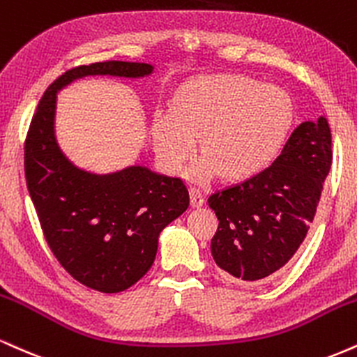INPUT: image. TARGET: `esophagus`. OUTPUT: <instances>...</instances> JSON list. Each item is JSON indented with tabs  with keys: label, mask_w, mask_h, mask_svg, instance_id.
I'll use <instances>...</instances> for the list:
<instances>
[{
	"label": "esophagus",
	"mask_w": 357,
	"mask_h": 357,
	"mask_svg": "<svg viewBox=\"0 0 357 357\" xmlns=\"http://www.w3.org/2000/svg\"><path fill=\"white\" fill-rule=\"evenodd\" d=\"M190 195H191V204L195 206V208H201V206L204 204V197L201 195L199 188L192 186L190 190Z\"/></svg>",
	"instance_id": "obj_1"
}]
</instances>
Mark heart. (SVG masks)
I'll use <instances>...</instances> for the list:
<instances>
[{"instance_id": "obj_1", "label": "heart", "mask_w": 357, "mask_h": 357, "mask_svg": "<svg viewBox=\"0 0 357 357\" xmlns=\"http://www.w3.org/2000/svg\"><path fill=\"white\" fill-rule=\"evenodd\" d=\"M293 121L289 96L276 86H263L244 75L206 76L176 94L171 114H158L154 149L171 173L181 169L195 149L204 158L192 176L243 181L259 174L278 156Z\"/></svg>"}]
</instances>
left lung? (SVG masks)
<instances>
[{
    "label": "left lung",
    "mask_w": 357,
    "mask_h": 357,
    "mask_svg": "<svg viewBox=\"0 0 357 357\" xmlns=\"http://www.w3.org/2000/svg\"><path fill=\"white\" fill-rule=\"evenodd\" d=\"M333 149L328 119L304 121L274 162L246 181L213 192L211 255L238 282H259L296 255L314 220Z\"/></svg>",
    "instance_id": "8db88e82"
}]
</instances>
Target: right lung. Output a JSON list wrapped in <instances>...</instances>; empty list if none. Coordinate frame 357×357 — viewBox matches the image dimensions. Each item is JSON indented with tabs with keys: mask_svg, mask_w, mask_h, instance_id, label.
<instances>
[{
	"mask_svg": "<svg viewBox=\"0 0 357 357\" xmlns=\"http://www.w3.org/2000/svg\"><path fill=\"white\" fill-rule=\"evenodd\" d=\"M151 64L105 61L76 66L48 86L24 141V174L43 234L59 264L81 284L119 293L149 271L165 227L190 206L181 178L130 166L113 174L79 169L54 137L56 93L94 75L141 78Z\"/></svg>",
	"mask_w": 357,
	"mask_h": 357,
	"instance_id": "right-lung-1",
	"label": "right lung"
}]
</instances>
